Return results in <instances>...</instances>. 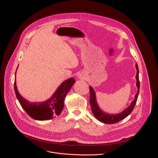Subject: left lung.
<instances>
[{"label": "left lung", "mask_w": 158, "mask_h": 158, "mask_svg": "<svg viewBox=\"0 0 158 158\" xmlns=\"http://www.w3.org/2000/svg\"><path fill=\"white\" fill-rule=\"evenodd\" d=\"M136 68L137 70L136 72V86L138 88V92L135 95V98L134 101H132L131 104V105L127 107V108L123 110L122 113L116 114H110L104 112L102 110H101L100 107H98V105L97 102L96 100V95L95 93V91L93 89L92 86H89V92H90V98H89V102L91 107H92V111L95 116V117L100 122L104 123H108V124H112L115 123L120 122L122 119L126 118L129 114L133 110L134 107L136 105L139 92V70H138V64H136Z\"/></svg>", "instance_id": "obj_1"}]
</instances>
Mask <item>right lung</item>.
Listing matches in <instances>:
<instances>
[{"mask_svg":"<svg viewBox=\"0 0 158 158\" xmlns=\"http://www.w3.org/2000/svg\"><path fill=\"white\" fill-rule=\"evenodd\" d=\"M75 82L76 81L72 77L63 81L52 97L42 102H30L22 97L17 89L16 80L15 81L14 88L16 98L22 108L29 117L36 120H47L59 116L61 113L64 107L66 95L69 93Z\"/></svg>","mask_w":158,"mask_h":158,"instance_id":"1","label":"right lung"}]
</instances>
